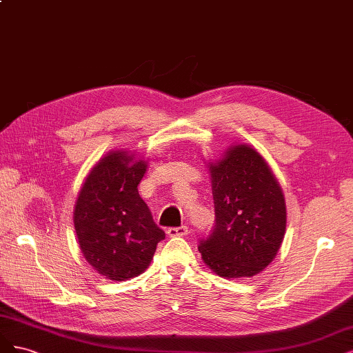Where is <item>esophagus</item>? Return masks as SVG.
<instances>
[{
    "instance_id": "obj_1",
    "label": "esophagus",
    "mask_w": 353,
    "mask_h": 353,
    "mask_svg": "<svg viewBox=\"0 0 353 353\" xmlns=\"http://www.w3.org/2000/svg\"><path fill=\"white\" fill-rule=\"evenodd\" d=\"M189 233L188 225H180V227H170L167 230V234L170 237H177V236H186Z\"/></svg>"
}]
</instances>
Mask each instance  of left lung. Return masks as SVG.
<instances>
[{"instance_id": "obj_1", "label": "left lung", "mask_w": 353, "mask_h": 353, "mask_svg": "<svg viewBox=\"0 0 353 353\" xmlns=\"http://www.w3.org/2000/svg\"><path fill=\"white\" fill-rule=\"evenodd\" d=\"M215 224L199 252L215 274L252 277L277 255L286 232V202L271 168L254 148L234 145L210 163Z\"/></svg>"}]
</instances>
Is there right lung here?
Returning a JSON list of instances; mask_svg holds the SVG:
<instances>
[{
    "label": "right lung",
    "mask_w": 353,
    "mask_h": 353,
    "mask_svg": "<svg viewBox=\"0 0 353 353\" xmlns=\"http://www.w3.org/2000/svg\"><path fill=\"white\" fill-rule=\"evenodd\" d=\"M146 161L111 151L90 170L73 212L79 246L88 263L112 281L142 274L165 237L138 192Z\"/></svg>",
    "instance_id": "obj_1"
}]
</instances>
